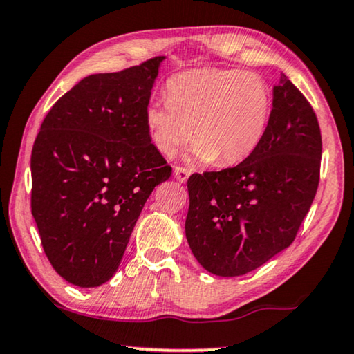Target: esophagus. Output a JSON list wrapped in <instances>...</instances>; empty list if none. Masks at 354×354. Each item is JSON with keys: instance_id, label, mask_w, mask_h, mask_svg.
<instances>
[{"instance_id": "34e87169", "label": "esophagus", "mask_w": 354, "mask_h": 354, "mask_svg": "<svg viewBox=\"0 0 354 354\" xmlns=\"http://www.w3.org/2000/svg\"><path fill=\"white\" fill-rule=\"evenodd\" d=\"M189 175H191V171H189L187 168H183V167H176L175 168V178L178 179L179 183H186Z\"/></svg>"}]
</instances>
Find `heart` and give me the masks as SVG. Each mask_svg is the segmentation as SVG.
I'll list each match as a JSON object with an SVG mask.
<instances>
[{
    "mask_svg": "<svg viewBox=\"0 0 354 354\" xmlns=\"http://www.w3.org/2000/svg\"><path fill=\"white\" fill-rule=\"evenodd\" d=\"M165 101L144 112L149 138L171 157L191 139L197 162L234 165L250 157L270 125L272 94L266 80L236 68H194L167 82Z\"/></svg>",
    "mask_w": 354,
    "mask_h": 354,
    "instance_id": "b5f03b06",
    "label": "heart"
}]
</instances>
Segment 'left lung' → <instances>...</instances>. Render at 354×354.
I'll return each mask as SVG.
<instances>
[{
    "label": "left lung",
    "instance_id": "8db88e82",
    "mask_svg": "<svg viewBox=\"0 0 354 354\" xmlns=\"http://www.w3.org/2000/svg\"><path fill=\"white\" fill-rule=\"evenodd\" d=\"M321 153L315 111L281 75L255 152L232 168L187 179L186 239L202 268L242 276L290 245L315 201Z\"/></svg>",
    "mask_w": 354,
    "mask_h": 354
}]
</instances>
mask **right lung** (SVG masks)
Here are the masks:
<instances>
[{
  "label": "right lung",
  "mask_w": 354,
  "mask_h": 354,
  "mask_svg": "<svg viewBox=\"0 0 354 354\" xmlns=\"http://www.w3.org/2000/svg\"><path fill=\"white\" fill-rule=\"evenodd\" d=\"M163 59L84 77L35 139L32 215L49 263L73 286L115 274L144 203L171 176L144 122Z\"/></svg>",
  "instance_id": "right-lung-1"
}]
</instances>
